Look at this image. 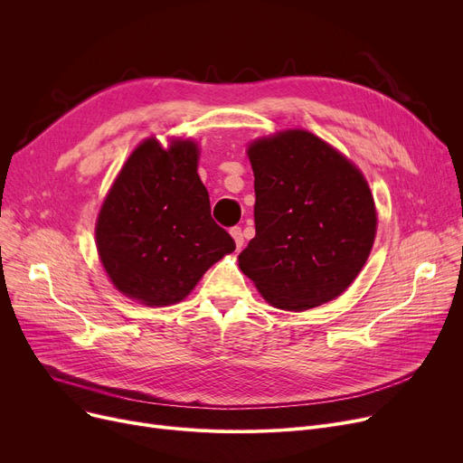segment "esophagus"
<instances>
[{
	"mask_svg": "<svg viewBox=\"0 0 463 463\" xmlns=\"http://www.w3.org/2000/svg\"><path fill=\"white\" fill-rule=\"evenodd\" d=\"M231 236L234 238V244H236L238 250L244 246V232H241V227H232L231 229Z\"/></svg>",
	"mask_w": 463,
	"mask_h": 463,
	"instance_id": "1",
	"label": "esophagus"
}]
</instances>
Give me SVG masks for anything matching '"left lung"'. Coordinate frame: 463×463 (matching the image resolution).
Masks as SVG:
<instances>
[{
    "instance_id": "8db88e82",
    "label": "left lung",
    "mask_w": 463,
    "mask_h": 463,
    "mask_svg": "<svg viewBox=\"0 0 463 463\" xmlns=\"http://www.w3.org/2000/svg\"><path fill=\"white\" fill-rule=\"evenodd\" d=\"M255 238L238 264L272 306L304 311L353 283L373 246L377 213L360 170L307 131H283L248 150Z\"/></svg>"
}]
</instances>
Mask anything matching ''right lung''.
I'll list each match as a JSON object with an SVG mask.
<instances>
[{"instance_id":"obj_1","label":"right lung","mask_w":463,"mask_h":463,"mask_svg":"<svg viewBox=\"0 0 463 463\" xmlns=\"http://www.w3.org/2000/svg\"><path fill=\"white\" fill-rule=\"evenodd\" d=\"M197 161L191 140H176L168 150L156 138L144 140L97 217V251L109 278L146 306L184 300L210 266L236 248L212 219Z\"/></svg>"}]
</instances>
